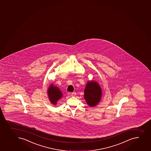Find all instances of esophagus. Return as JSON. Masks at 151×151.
I'll return each mask as SVG.
<instances>
[{
    "mask_svg": "<svg viewBox=\"0 0 151 151\" xmlns=\"http://www.w3.org/2000/svg\"><path fill=\"white\" fill-rule=\"evenodd\" d=\"M76 93L73 92V93H71V96H76Z\"/></svg>",
    "mask_w": 151,
    "mask_h": 151,
    "instance_id": "1",
    "label": "esophagus"
}]
</instances>
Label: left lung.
I'll return each mask as SVG.
<instances>
[{
	"mask_svg": "<svg viewBox=\"0 0 151 151\" xmlns=\"http://www.w3.org/2000/svg\"><path fill=\"white\" fill-rule=\"evenodd\" d=\"M101 96L102 90L99 84L96 81H88L84 96L87 104L91 107L96 106L100 101Z\"/></svg>",
	"mask_w": 151,
	"mask_h": 151,
	"instance_id": "left-lung-1",
	"label": "left lung"
}]
</instances>
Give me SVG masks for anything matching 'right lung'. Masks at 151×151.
<instances>
[{"label": "right lung", "instance_id": "add662e5", "mask_svg": "<svg viewBox=\"0 0 151 151\" xmlns=\"http://www.w3.org/2000/svg\"><path fill=\"white\" fill-rule=\"evenodd\" d=\"M47 92L50 101L55 105L57 104L58 101L63 96V93L58 87L54 86L52 84L50 86Z\"/></svg>", "mask_w": 151, "mask_h": 151}]
</instances>
